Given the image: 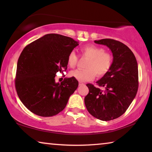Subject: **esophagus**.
I'll return each mask as SVG.
<instances>
[{"label":"esophagus","mask_w":152,"mask_h":152,"mask_svg":"<svg viewBox=\"0 0 152 152\" xmlns=\"http://www.w3.org/2000/svg\"><path fill=\"white\" fill-rule=\"evenodd\" d=\"M84 84V83L82 82H80V81H79V86H81V85H83Z\"/></svg>","instance_id":"34e87169"}]
</instances>
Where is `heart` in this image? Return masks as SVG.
Returning a JSON list of instances; mask_svg holds the SVG:
<instances>
[{
	"mask_svg": "<svg viewBox=\"0 0 152 152\" xmlns=\"http://www.w3.org/2000/svg\"><path fill=\"white\" fill-rule=\"evenodd\" d=\"M82 57L88 58L84 70H75L70 75L80 82L93 80L96 74L101 77L105 75L112 67L113 57L104 48L94 45H86L80 48ZM78 61V57L74 51H71L67 58V63L71 68H74Z\"/></svg>",
	"mask_w": 152,
	"mask_h": 152,
	"instance_id": "b5f03b06",
	"label": "heart"
}]
</instances>
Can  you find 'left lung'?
<instances>
[{"label": "left lung", "instance_id": "1", "mask_svg": "<svg viewBox=\"0 0 152 152\" xmlns=\"http://www.w3.org/2000/svg\"><path fill=\"white\" fill-rule=\"evenodd\" d=\"M111 50L113 61L110 70L96 82L104 91L87 84L88 94L84 103L92 116L101 121H110L124 113L137 94L138 66L134 54L124 43L112 39L94 41Z\"/></svg>", "mask_w": 152, "mask_h": 152}]
</instances>
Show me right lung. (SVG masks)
I'll use <instances>...</instances> for the list:
<instances>
[{
  "label": "right lung",
  "mask_w": 152,
  "mask_h": 152,
  "mask_svg": "<svg viewBox=\"0 0 152 152\" xmlns=\"http://www.w3.org/2000/svg\"><path fill=\"white\" fill-rule=\"evenodd\" d=\"M78 42L55 33L43 36L25 47L19 58L15 88L27 109L41 117H51L64 109L78 86L76 78L55 81L56 74L67 70V58Z\"/></svg>",
  "instance_id": "obj_1"
}]
</instances>
